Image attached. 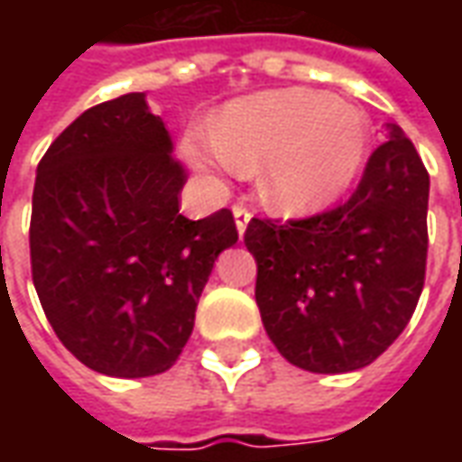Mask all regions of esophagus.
<instances>
[{"label":"esophagus","mask_w":462,"mask_h":462,"mask_svg":"<svg viewBox=\"0 0 462 462\" xmlns=\"http://www.w3.org/2000/svg\"><path fill=\"white\" fill-rule=\"evenodd\" d=\"M232 215H235V225H237V232L240 235H245V230H247V222H250L252 212L245 208V205H235L232 208Z\"/></svg>","instance_id":"34e87169"}]
</instances>
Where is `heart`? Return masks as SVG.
I'll use <instances>...</instances> for the list:
<instances>
[{
    "instance_id": "heart-1",
    "label": "heart",
    "mask_w": 462,
    "mask_h": 462,
    "mask_svg": "<svg viewBox=\"0 0 462 462\" xmlns=\"http://www.w3.org/2000/svg\"><path fill=\"white\" fill-rule=\"evenodd\" d=\"M205 171L260 168V195L282 215L324 210L354 185L371 151V125L358 106L310 88L245 96L222 108L208 141L188 138Z\"/></svg>"
}]
</instances>
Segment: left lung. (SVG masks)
Here are the masks:
<instances>
[{
	"instance_id": "obj_1",
	"label": "left lung",
	"mask_w": 462,
	"mask_h": 462,
	"mask_svg": "<svg viewBox=\"0 0 462 462\" xmlns=\"http://www.w3.org/2000/svg\"><path fill=\"white\" fill-rule=\"evenodd\" d=\"M428 171L396 123L346 202L300 220L252 217L254 300L294 366L346 374L406 329L426 282Z\"/></svg>"
}]
</instances>
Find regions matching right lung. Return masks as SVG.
<instances>
[{"label":"right lung","instance_id":"add662e5","mask_svg":"<svg viewBox=\"0 0 462 462\" xmlns=\"http://www.w3.org/2000/svg\"><path fill=\"white\" fill-rule=\"evenodd\" d=\"M145 94L79 116L39 161L32 280L46 319L98 374L143 378L178 361L212 264L237 242L227 208L180 212L188 172Z\"/></svg>","mask_w":462,"mask_h":462}]
</instances>
